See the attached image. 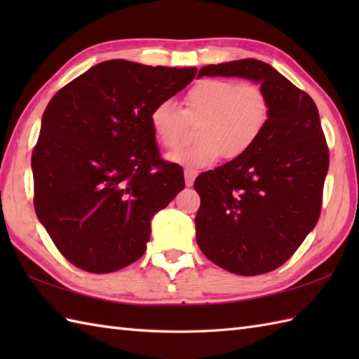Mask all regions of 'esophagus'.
I'll list each match as a JSON object with an SVG mask.
<instances>
[{
    "mask_svg": "<svg viewBox=\"0 0 359 359\" xmlns=\"http://www.w3.org/2000/svg\"><path fill=\"white\" fill-rule=\"evenodd\" d=\"M197 177V171L196 170H185V184L187 187H191L194 184V179Z\"/></svg>",
    "mask_w": 359,
    "mask_h": 359,
    "instance_id": "1",
    "label": "esophagus"
}]
</instances>
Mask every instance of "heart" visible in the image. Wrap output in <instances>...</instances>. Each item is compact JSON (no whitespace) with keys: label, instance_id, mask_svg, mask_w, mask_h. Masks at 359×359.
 <instances>
[{"label":"heart","instance_id":"heart-1","mask_svg":"<svg viewBox=\"0 0 359 359\" xmlns=\"http://www.w3.org/2000/svg\"><path fill=\"white\" fill-rule=\"evenodd\" d=\"M185 114L201 117L197 142L166 156L172 163L205 168L220 157L239 158L255 147L270 118V100L257 83L224 79L196 81L185 94ZM156 142L166 149L177 147L184 137V116L172 102L157 103L149 114Z\"/></svg>","mask_w":359,"mask_h":359}]
</instances>
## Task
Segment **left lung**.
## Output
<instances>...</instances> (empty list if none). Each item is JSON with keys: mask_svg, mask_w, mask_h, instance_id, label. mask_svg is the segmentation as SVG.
I'll use <instances>...</instances> for the list:
<instances>
[{"mask_svg": "<svg viewBox=\"0 0 359 359\" xmlns=\"http://www.w3.org/2000/svg\"><path fill=\"white\" fill-rule=\"evenodd\" d=\"M241 77L269 95L270 118L245 156L194 182L196 239L211 262L241 276L276 270L313 230L329 171V148L309 94L255 58L203 66L197 79Z\"/></svg>", "mask_w": 359, "mask_h": 359, "instance_id": "obj_1", "label": "left lung"}]
</instances>
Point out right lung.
Wrapping results in <instances>:
<instances>
[{
    "label": "right lung",
    "instance_id": "add662e5",
    "mask_svg": "<svg viewBox=\"0 0 359 359\" xmlns=\"http://www.w3.org/2000/svg\"><path fill=\"white\" fill-rule=\"evenodd\" d=\"M196 67L98 63L52 97L32 154L36 217L67 261L111 273L142 257L151 219L185 188L160 158L151 109Z\"/></svg>",
    "mask_w": 359,
    "mask_h": 359
}]
</instances>
